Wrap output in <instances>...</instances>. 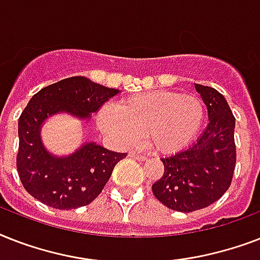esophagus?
Listing matches in <instances>:
<instances>
[{
    "label": "esophagus",
    "mask_w": 260,
    "mask_h": 260,
    "mask_svg": "<svg viewBox=\"0 0 260 260\" xmlns=\"http://www.w3.org/2000/svg\"><path fill=\"white\" fill-rule=\"evenodd\" d=\"M129 156L131 158H135V159H138V160H144V156H143V155H139V154H136V152H129Z\"/></svg>",
    "instance_id": "esophagus-1"
}]
</instances>
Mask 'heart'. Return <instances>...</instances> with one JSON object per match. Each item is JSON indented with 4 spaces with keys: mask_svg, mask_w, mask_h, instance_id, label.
Segmentation results:
<instances>
[{
    "mask_svg": "<svg viewBox=\"0 0 260 260\" xmlns=\"http://www.w3.org/2000/svg\"><path fill=\"white\" fill-rule=\"evenodd\" d=\"M204 105L191 94L152 90L117 102V109L102 106L97 124L105 135L124 146L146 136L159 154L170 155L193 142L204 121Z\"/></svg>",
    "mask_w": 260,
    "mask_h": 260,
    "instance_id": "b5f03b06",
    "label": "heart"
}]
</instances>
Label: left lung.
Here are the masks:
<instances>
[{"label":"left lung","instance_id":"1","mask_svg":"<svg viewBox=\"0 0 260 260\" xmlns=\"http://www.w3.org/2000/svg\"><path fill=\"white\" fill-rule=\"evenodd\" d=\"M208 109L209 124L197 142L162 159L165 173L152 193L169 209L189 213L216 202L230 187L236 163L235 117L225 97L194 83Z\"/></svg>","mask_w":260,"mask_h":260}]
</instances>
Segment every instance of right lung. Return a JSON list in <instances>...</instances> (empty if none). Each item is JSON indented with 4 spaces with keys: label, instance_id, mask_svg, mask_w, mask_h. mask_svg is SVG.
<instances>
[{
    "label": "right lung",
    "instance_id": "obj_1",
    "mask_svg": "<svg viewBox=\"0 0 260 260\" xmlns=\"http://www.w3.org/2000/svg\"><path fill=\"white\" fill-rule=\"evenodd\" d=\"M120 93L87 79L71 77L43 87L30 98L18 118L17 171L22 186L43 204L70 210L89 205L109 181L114 166L126 154L89 142L73 154H51L42 142L47 118L67 113L90 120L108 100Z\"/></svg>",
    "mask_w": 260,
    "mask_h": 260
}]
</instances>
